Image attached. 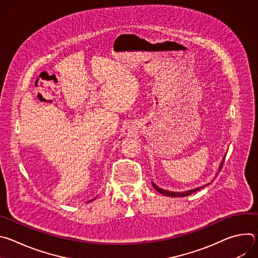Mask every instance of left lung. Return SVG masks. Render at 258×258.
I'll list each match as a JSON object with an SVG mask.
<instances>
[{"instance_id": "8db88e82", "label": "left lung", "mask_w": 258, "mask_h": 258, "mask_svg": "<svg viewBox=\"0 0 258 258\" xmlns=\"http://www.w3.org/2000/svg\"><path fill=\"white\" fill-rule=\"evenodd\" d=\"M226 155H227V154H226ZM226 155L224 156L222 162H220V164H219V166H218V172H219L220 170H222V167H223V164H224ZM209 183H210V182H209ZM209 183H207V185H205V186H208ZM152 186H153L154 189H155L156 191H158L160 194H162V195H164V196H168V197H186V196H189V195H191V194H193V193H195V192H197V191H199L200 189H202V188L205 187V186H201V187L195 188V189H193V190H188V191H185V192H173V191H168V190H164V189L159 188L158 186L155 185V183H154L153 181H152Z\"/></svg>"}]
</instances>
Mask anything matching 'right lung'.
I'll list each match as a JSON object with an SVG mask.
<instances>
[{
	"label": "right lung",
	"mask_w": 258,
	"mask_h": 258,
	"mask_svg": "<svg viewBox=\"0 0 258 258\" xmlns=\"http://www.w3.org/2000/svg\"><path fill=\"white\" fill-rule=\"evenodd\" d=\"M94 200H95V198H93V199H91V200H90V201H89V202H92V201H94Z\"/></svg>",
	"instance_id": "obj_1"
}]
</instances>
